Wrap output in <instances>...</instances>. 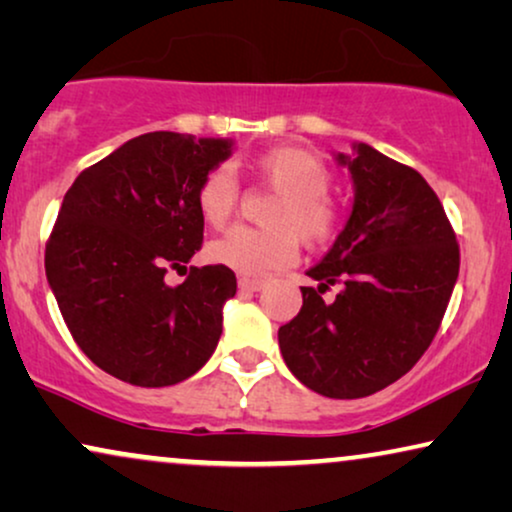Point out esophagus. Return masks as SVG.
<instances>
[{
	"label": "esophagus",
	"instance_id": "esophagus-1",
	"mask_svg": "<svg viewBox=\"0 0 512 512\" xmlns=\"http://www.w3.org/2000/svg\"><path fill=\"white\" fill-rule=\"evenodd\" d=\"M264 285L267 283L257 281V278H248V276L238 278V290H243V292H257V290H262Z\"/></svg>",
	"mask_w": 512,
	"mask_h": 512
}]
</instances>
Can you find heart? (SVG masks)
Wrapping results in <instances>:
<instances>
[{
  "instance_id": "obj_1",
  "label": "heart",
  "mask_w": 512,
  "mask_h": 512,
  "mask_svg": "<svg viewBox=\"0 0 512 512\" xmlns=\"http://www.w3.org/2000/svg\"><path fill=\"white\" fill-rule=\"evenodd\" d=\"M252 173L278 194L264 215L269 227L231 229L210 243L208 257L241 274L264 276L295 260L299 241L323 245L342 229L344 210L327 194L332 170L318 154L302 147H276L252 161ZM196 208L213 229L227 227L238 208V182L229 168L217 166L196 187Z\"/></svg>"
}]
</instances>
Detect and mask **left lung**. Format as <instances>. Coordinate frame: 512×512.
Returning a JSON list of instances; mask_svg holds the SVG:
<instances>
[{
	"instance_id": "left-lung-1",
	"label": "left lung",
	"mask_w": 512,
	"mask_h": 512,
	"mask_svg": "<svg viewBox=\"0 0 512 512\" xmlns=\"http://www.w3.org/2000/svg\"><path fill=\"white\" fill-rule=\"evenodd\" d=\"M349 166V222L302 288V309L278 330L285 365L327 398H365L398 381L431 346L459 276V243L438 194L417 170L370 145ZM342 284L335 303L325 289Z\"/></svg>"
}]
</instances>
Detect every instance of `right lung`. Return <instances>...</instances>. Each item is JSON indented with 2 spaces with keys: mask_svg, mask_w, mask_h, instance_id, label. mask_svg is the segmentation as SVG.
Segmentation results:
<instances>
[{
  "mask_svg": "<svg viewBox=\"0 0 512 512\" xmlns=\"http://www.w3.org/2000/svg\"><path fill=\"white\" fill-rule=\"evenodd\" d=\"M229 154V140L145 133L67 189L46 241V278L79 349L126 384H180L220 342L234 271L189 267L175 288L166 274L201 250L196 187Z\"/></svg>",
  "mask_w": 512,
  "mask_h": 512,
  "instance_id": "add662e5",
  "label": "right lung"
}]
</instances>
